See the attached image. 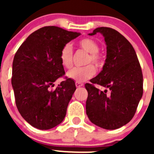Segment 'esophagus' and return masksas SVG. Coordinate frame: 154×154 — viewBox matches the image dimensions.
Returning a JSON list of instances; mask_svg holds the SVG:
<instances>
[{"label":"esophagus","mask_w":154,"mask_h":154,"mask_svg":"<svg viewBox=\"0 0 154 154\" xmlns=\"http://www.w3.org/2000/svg\"><path fill=\"white\" fill-rule=\"evenodd\" d=\"M75 85H76V86L77 87V88H80V87L83 86V83H79V82H76V83H75Z\"/></svg>","instance_id":"1"}]
</instances>
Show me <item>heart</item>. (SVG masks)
<instances>
[{"mask_svg":"<svg viewBox=\"0 0 154 154\" xmlns=\"http://www.w3.org/2000/svg\"><path fill=\"white\" fill-rule=\"evenodd\" d=\"M79 48L88 53L85 65L87 66L81 68H74L67 73V76L70 79L76 82H84L91 78L95 74V68L91 64H93L95 68H100L103 65V57L98 52L100 46L97 42L89 38H85L78 42ZM60 59L62 65L66 68H71L73 66V51L71 45L66 44L60 51ZM90 65H88V64Z\"/></svg>","mask_w":154,"mask_h":154,"instance_id":"heart-1","label":"heart"}]
</instances>
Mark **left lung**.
I'll return each instance as SVG.
<instances>
[{"mask_svg":"<svg viewBox=\"0 0 154 154\" xmlns=\"http://www.w3.org/2000/svg\"><path fill=\"white\" fill-rule=\"evenodd\" d=\"M100 32L106 45L103 70L86 83V115L91 123L106 130L120 128L131 121L143 94V75L134 48L117 30L97 27L89 35ZM94 84L109 88L100 91Z\"/></svg>","mask_w":154,"mask_h":154,"instance_id":"1","label":"left lung"}]
</instances>
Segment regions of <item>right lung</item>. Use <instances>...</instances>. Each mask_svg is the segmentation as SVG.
I'll return each instance as SVG.
<instances>
[{"label": "right lung", "instance_id": "right-lung-1", "mask_svg": "<svg viewBox=\"0 0 154 154\" xmlns=\"http://www.w3.org/2000/svg\"><path fill=\"white\" fill-rule=\"evenodd\" d=\"M80 32L48 26L31 33L21 44L12 63V86L15 103L24 120L39 130H49L64 119L76 90L66 78L55 88L54 83L65 75L60 51Z\"/></svg>", "mask_w": 154, "mask_h": 154}]
</instances>
